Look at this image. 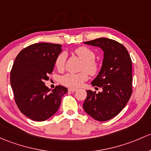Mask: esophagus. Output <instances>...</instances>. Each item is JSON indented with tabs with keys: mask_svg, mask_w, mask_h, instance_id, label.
<instances>
[{
	"mask_svg": "<svg viewBox=\"0 0 151 151\" xmlns=\"http://www.w3.org/2000/svg\"><path fill=\"white\" fill-rule=\"evenodd\" d=\"M68 90H69V92H72V93L77 91V89H74V88H69Z\"/></svg>",
	"mask_w": 151,
	"mask_h": 151,
	"instance_id": "1",
	"label": "esophagus"
}]
</instances>
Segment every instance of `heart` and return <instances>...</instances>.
<instances>
[{
  "instance_id": "heart-1",
  "label": "heart",
  "mask_w": 151,
  "mask_h": 151,
  "mask_svg": "<svg viewBox=\"0 0 151 151\" xmlns=\"http://www.w3.org/2000/svg\"><path fill=\"white\" fill-rule=\"evenodd\" d=\"M75 54L84 61L82 70L86 71L90 75H96L100 69V65L95 60L96 53L92 49L86 46L79 47L74 50ZM66 60V54L61 53L56 57L55 61V67L58 70H62L64 68ZM88 76L86 72L74 74L68 73L61 77V83L69 88H79L85 81L88 80Z\"/></svg>"
}]
</instances>
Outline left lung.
<instances>
[{
    "label": "left lung",
    "mask_w": 151,
    "mask_h": 151,
    "mask_svg": "<svg viewBox=\"0 0 151 151\" xmlns=\"http://www.w3.org/2000/svg\"><path fill=\"white\" fill-rule=\"evenodd\" d=\"M84 43L101 47L104 58L101 71L91 82L96 90L101 88L103 91L87 90L83 109L97 121H108L122 111L131 97V58L126 47L114 40L101 37Z\"/></svg>",
    "instance_id": "left-lung-1"
}]
</instances>
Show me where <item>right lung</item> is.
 I'll use <instances>...</instances> for the list:
<instances>
[{
  "mask_svg": "<svg viewBox=\"0 0 151 151\" xmlns=\"http://www.w3.org/2000/svg\"><path fill=\"white\" fill-rule=\"evenodd\" d=\"M61 45L40 42L30 45L16 57L10 74L14 100L28 118L45 121L56 113L61 98L68 90L58 85L51 92L45 86L48 74L53 72Z\"/></svg>",
  "mask_w": 151,
  "mask_h": 151,
  "instance_id": "right-lung-1",
  "label": "right lung"
}]
</instances>
